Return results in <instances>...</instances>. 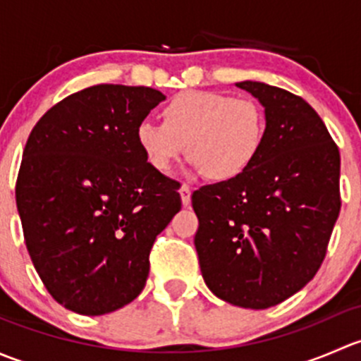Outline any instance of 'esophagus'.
Masks as SVG:
<instances>
[{
  "label": "esophagus",
  "instance_id": "esophagus-1",
  "mask_svg": "<svg viewBox=\"0 0 361 361\" xmlns=\"http://www.w3.org/2000/svg\"><path fill=\"white\" fill-rule=\"evenodd\" d=\"M190 187H188V185H181V188H180V195H181V204H183V206H188V204H190Z\"/></svg>",
  "mask_w": 361,
  "mask_h": 361
}]
</instances>
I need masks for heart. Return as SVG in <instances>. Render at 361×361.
<instances>
[{"label":"heart","mask_w":361,"mask_h":361,"mask_svg":"<svg viewBox=\"0 0 361 361\" xmlns=\"http://www.w3.org/2000/svg\"><path fill=\"white\" fill-rule=\"evenodd\" d=\"M265 134V113L253 99L187 90L164 108V123H137L136 143L157 173L171 169L185 145L190 167L213 180H231L257 160Z\"/></svg>","instance_id":"1"}]
</instances>
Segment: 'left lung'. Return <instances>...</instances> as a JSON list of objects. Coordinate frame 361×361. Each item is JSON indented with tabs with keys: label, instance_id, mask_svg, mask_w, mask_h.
<instances>
[{
	"label": "left lung",
	"instance_id": "left-lung-1",
	"mask_svg": "<svg viewBox=\"0 0 361 361\" xmlns=\"http://www.w3.org/2000/svg\"><path fill=\"white\" fill-rule=\"evenodd\" d=\"M235 87L264 106L265 143L248 171L194 192V245L218 298L267 309L304 288L325 258L341 211V155L302 97L251 80Z\"/></svg>",
	"mask_w": 361,
	"mask_h": 361
}]
</instances>
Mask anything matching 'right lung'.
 Here are the masks:
<instances>
[{
  "instance_id": "right-lung-1",
  "label": "right lung",
  "mask_w": 361,
  "mask_h": 361,
  "mask_svg": "<svg viewBox=\"0 0 361 361\" xmlns=\"http://www.w3.org/2000/svg\"><path fill=\"white\" fill-rule=\"evenodd\" d=\"M166 99L152 87L94 85L50 108L25 143L17 211L54 300L101 316L147 285L155 238L181 209L180 183L152 169L136 127Z\"/></svg>"
}]
</instances>
